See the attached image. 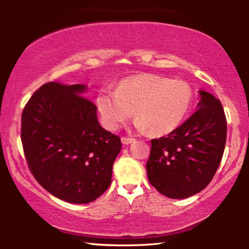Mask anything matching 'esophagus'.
I'll list each match as a JSON object with an SVG mask.
<instances>
[{
	"label": "esophagus",
	"mask_w": 249,
	"mask_h": 249,
	"mask_svg": "<svg viewBox=\"0 0 249 249\" xmlns=\"http://www.w3.org/2000/svg\"><path fill=\"white\" fill-rule=\"evenodd\" d=\"M135 142V140L134 139H128V137H122V143H123L124 145H128V144H132Z\"/></svg>",
	"instance_id": "34e87169"
}]
</instances>
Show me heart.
<instances>
[{
	"label": "heart",
	"instance_id": "1",
	"mask_svg": "<svg viewBox=\"0 0 249 249\" xmlns=\"http://www.w3.org/2000/svg\"><path fill=\"white\" fill-rule=\"evenodd\" d=\"M193 104L191 85L181 80H169L156 74L125 77L115 92L102 89L96 96V107L103 125L116 131L135 112L139 116L134 127L149 128L155 135H166L178 127Z\"/></svg>",
	"mask_w": 249,
	"mask_h": 249
}]
</instances>
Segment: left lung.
Segmentation results:
<instances>
[{"instance_id":"8db88e82","label":"left lung","mask_w":249,"mask_h":249,"mask_svg":"<svg viewBox=\"0 0 249 249\" xmlns=\"http://www.w3.org/2000/svg\"><path fill=\"white\" fill-rule=\"evenodd\" d=\"M193 115L167 136L152 140L147 177L160 194L187 198L211 183L222 160L227 124L220 101L198 90Z\"/></svg>"}]
</instances>
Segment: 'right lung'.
Here are the masks:
<instances>
[{"label":"right lung","instance_id":"1","mask_svg":"<svg viewBox=\"0 0 249 249\" xmlns=\"http://www.w3.org/2000/svg\"><path fill=\"white\" fill-rule=\"evenodd\" d=\"M85 84L42 85L22 113L21 139L35 179L53 196L73 204L98 198L112 181L121 139L98 123Z\"/></svg>","mask_w":249,"mask_h":249}]
</instances>
